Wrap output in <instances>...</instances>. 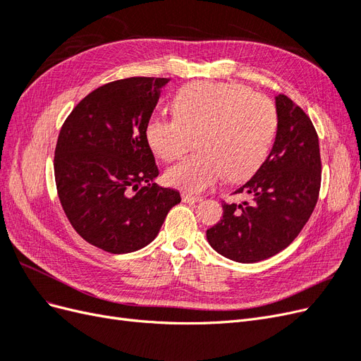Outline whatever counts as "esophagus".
Instances as JSON below:
<instances>
[{"label": "esophagus", "instance_id": "obj_1", "mask_svg": "<svg viewBox=\"0 0 361 361\" xmlns=\"http://www.w3.org/2000/svg\"><path fill=\"white\" fill-rule=\"evenodd\" d=\"M203 199L200 197V195H191V194H187V192L182 194V202H185V203H199Z\"/></svg>", "mask_w": 361, "mask_h": 361}]
</instances>
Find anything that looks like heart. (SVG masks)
Wrapping results in <instances>:
<instances>
[{
    "label": "heart",
    "instance_id": "obj_1",
    "mask_svg": "<svg viewBox=\"0 0 361 361\" xmlns=\"http://www.w3.org/2000/svg\"><path fill=\"white\" fill-rule=\"evenodd\" d=\"M173 117H152L146 138L154 154L174 159L197 138L199 152L171 166L173 187L200 192L220 182L245 180L259 170L277 129L276 106L267 96L235 82L197 81L174 96Z\"/></svg>",
    "mask_w": 361,
    "mask_h": 361
}]
</instances>
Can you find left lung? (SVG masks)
I'll return each mask as SVG.
<instances>
[{
  "label": "left lung",
  "mask_w": 361,
  "mask_h": 361,
  "mask_svg": "<svg viewBox=\"0 0 361 361\" xmlns=\"http://www.w3.org/2000/svg\"><path fill=\"white\" fill-rule=\"evenodd\" d=\"M277 133L268 158L235 192L250 202L223 203V218L206 231L221 256L253 264L285 250L309 218L321 188L319 140L312 120L288 96H276Z\"/></svg>",
  "instance_id": "1"
}]
</instances>
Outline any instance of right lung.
<instances>
[{
    "mask_svg": "<svg viewBox=\"0 0 361 361\" xmlns=\"http://www.w3.org/2000/svg\"><path fill=\"white\" fill-rule=\"evenodd\" d=\"M167 78L108 82L63 123L54 173L63 211L87 243L113 255L150 244L179 191L161 188L146 125Z\"/></svg>",
    "mask_w": 361,
    "mask_h": 361,
    "instance_id": "1",
    "label": "right lung"
}]
</instances>
